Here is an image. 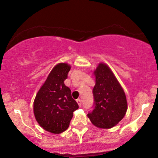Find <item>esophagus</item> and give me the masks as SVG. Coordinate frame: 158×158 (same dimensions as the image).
Returning a JSON list of instances; mask_svg holds the SVG:
<instances>
[{"label": "esophagus", "mask_w": 158, "mask_h": 158, "mask_svg": "<svg viewBox=\"0 0 158 158\" xmlns=\"http://www.w3.org/2000/svg\"><path fill=\"white\" fill-rule=\"evenodd\" d=\"M76 101H77V104H78V106H82V101L81 100V99H80V98H78V99H77V100H76Z\"/></svg>", "instance_id": "34e87169"}]
</instances>
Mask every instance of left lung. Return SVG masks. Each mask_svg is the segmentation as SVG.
<instances>
[{
	"label": "left lung",
	"mask_w": 158,
	"mask_h": 158,
	"mask_svg": "<svg viewBox=\"0 0 158 158\" xmlns=\"http://www.w3.org/2000/svg\"><path fill=\"white\" fill-rule=\"evenodd\" d=\"M94 73L96 77V84L93 89L94 109L88 114V116L93 124L97 127L112 128L126 114V95L106 64L100 63Z\"/></svg>",
	"instance_id": "8db88e82"
}]
</instances>
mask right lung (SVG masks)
Wrapping results in <instances>:
<instances>
[{
    "label": "right lung",
    "mask_w": 158,
    "mask_h": 158,
    "mask_svg": "<svg viewBox=\"0 0 158 158\" xmlns=\"http://www.w3.org/2000/svg\"><path fill=\"white\" fill-rule=\"evenodd\" d=\"M70 70V65L67 63H59L54 67L34 101L36 122L44 130L53 134L65 131L73 111L79 108L72 98L70 89L64 83Z\"/></svg>",
    "instance_id": "right-lung-1"
}]
</instances>
